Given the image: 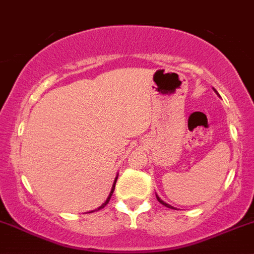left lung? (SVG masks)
Here are the masks:
<instances>
[{
  "mask_svg": "<svg viewBox=\"0 0 254 254\" xmlns=\"http://www.w3.org/2000/svg\"><path fill=\"white\" fill-rule=\"evenodd\" d=\"M156 198H157V200H158V201H160V203H161V204H162V205H165V206L170 207V209H175V207H173V206L168 205V204H166V203H165V201H163V200H161V199H160V198H158V196H157V195H156Z\"/></svg>",
  "mask_w": 254,
  "mask_h": 254,
  "instance_id": "obj_1",
  "label": "left lung"
}]
</instances>
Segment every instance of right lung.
I'll use <instances>...</instances> for the list:
<instances>
[{
	"label": "right lung",
	"mask_w": 254,
	"mask_h": 254,
	"mask_svg": "<svg viewBox=\"0 0 254 254\" xmlns=\"http://www.w3.org/2000/svg\"><path fill=\"white\" fill-rule=\"evenodd\" d=\"M117 179H118V177H117V178H115V181H114V184H113V187H112V190H111V194H109V196H108V198H107V200H106V201H104V203H103V204H102V205H101V206H99V207H98V209H96V210H94V211H98V210L103 209V207H104V206H106V205H107V204H108V203H109V200H111V198H112V194H113V191H114V188H115V183H117ZM91 212H93V211H91Z\"/></svg>",
	"instance_id": "obj_1"
}]
</instances>
